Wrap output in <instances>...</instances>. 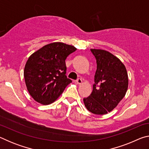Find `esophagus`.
<instances>
[{
  "instance_id": "esophagus-1",
  "label": "esophagus",
  "mask_w": 149,
  "mask_h": 149,
  "mask_svg": "<svg viewBox=\"0 0 149 149\" xmlns=\"http://www.w3.org/2000/svg\"><path fill=\"white\" fill-rule=\"evenodd\" d=\"M76 84L78 85H80L82 84V80L80 78H78V79L76 80Z\"/></svg>"
}]
</instances>
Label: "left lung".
<instances>
[{
	"label": "left lung",
	"mask_w": 149,
	"mask_h": 149,
	"mask_svg": "<svg viewBox=\"0 0 149 149\" xmlns=\"http://www.w3.org/2000/svg\"><path fill=\"white\" fill-rule=\"evenodd\" d=\"M91 51L97 60L95 84L91 94L84 99V102L93 114H107L125 97L129 82L127 72L121 60L108 51L95 49Z\"/></svg>",
	"instance_id": "8db88e82"
}]
</instances>
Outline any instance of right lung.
Returning a JSON list of instances; mask_svg holds the SVG:
<instances>
[{
	"label": "right lung",
	"mask_w": 149,
	"mask_h": 149,
	"mask_svg": "<svg viewBox=\"0 0 149 149\" xmlns=\"http://www.w3.org/2000/svg\"><path fill=\"white\" fill-rule=\"evenodd\" d=\"M76 50L72 45L54 42L29 57L24 76L27 89L35 101L43 105L51 104L72 83L65 75V60Z\"/></svg>",
	"instance_id": "add662e5"
}]
</instances>
